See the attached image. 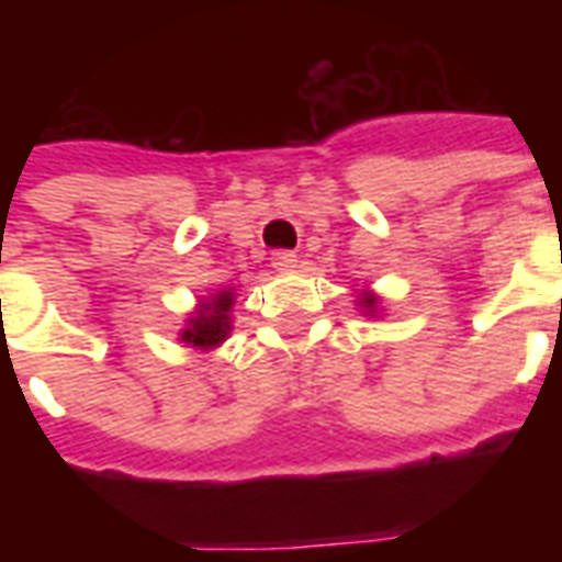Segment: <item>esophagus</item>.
<instances>
[{
  "mask_svg": "<svg viewBox=\"0 0 562 562\" xmlns=\"http://www.w3.org/2000/svg\"><path fill=\"white\" fill-rule=\"evenodd\" d=\"M294 261H297V256H294L292 249H277V252H273V258H270V265H273L277 270L294 268Z\"/></svg>",
  "mask_w": 562,
  "mask_h": 562,
  "instance_id": "34e87169",
  "label": "esophagus"
}]
</instances>
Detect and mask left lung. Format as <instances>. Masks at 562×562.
<instances>
[{
	"label": "left lung",
	"mask_w": 562,
	"mask_h": 562,
	"mask_svg": "<svg viewBox=\"0 0 562 562\" xmlns=\"http://www.w3.org/2000/svg\"><path fill=\"white\" fill-rule=\"evenodd\" d=\"M358 304L364 306L367 313H376V304H379V297L373 292H361V297H358Z\"/></svg>",
	"instance_id": "1"
}]
</instances>
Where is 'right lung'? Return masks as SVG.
Returning a JSON list of instances; mask_svg holds the SVG:
<instances>
[{
  "label": "right lung",
  "mask_w": 562,
  "mask_h": 562,
  "mask_svg": "<svg viewBox=\"0 0 562 562\" xmlns=\"http://www.w3.org/2000/svg\"><path fill=\"white\" fill-rule=\"evenodd\" d=\"M232 289H222V292L210 294L207 301L198 304L192 318H186V328L180 334L183 342L195 346V349H216L232 334Z\"/></svg>",
  "instance_id": "1"
}]
</instances>
